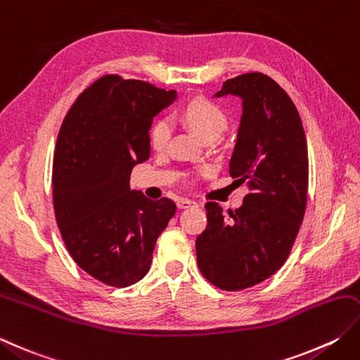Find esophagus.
I'll list each match as a JSON object with an SVG mask.
<instances>
[{"label": "esophagus", "instance_id": "esophagus-1", "mask_svg": "<svg viewBox=\"0 0 360 360\" xmlns=\"http://www.w3.org/2000/svg\"><path fill=\"white\" fill-rule=\"evenodd\" d=\"M176 206H178V209H188V207H196L198 204L192 200H187V198H178V201H176Z\"/></svg>", "mask_w": 360, "mask_h": 360}]
</instances>
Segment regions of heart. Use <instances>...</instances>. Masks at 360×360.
Listing matches in <instances>:
<instances>
[{
  "label": "heart",
  "instance_id": "b5f03b06",
  "mask_svg": "<svg viewBox=\"0 0 360 360\" xmlns=\"http://www.w3.org/2000/svg\"><path fill=\"white\" fill-rule=\"evenodd\" d=\"M179 117L193 129L200 139L215 137L218 139L223 134L228 124V118L224 112L207 100H195L188 103L181 110ZM172 136V124L167 118H160L151 128V145L154 150H164Z\"/></svg>",
  "mask_w": 360,
  "mask_h": 360
}]
</instances>
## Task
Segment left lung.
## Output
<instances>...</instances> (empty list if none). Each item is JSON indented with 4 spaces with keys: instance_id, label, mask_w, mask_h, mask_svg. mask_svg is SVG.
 <instances>
[{
    "instance_id": "8db88e82",
    "label": "left lung",
    "mask_w": 360,
    "mask_h": 360,
    "mask_svg": "<svg viewBox=\"0 0 360 360\" xmlns=\"http://www.w3.org/2000/svg\"><path fill=\"white\" fill-rule=\"evenodd\" d=\"M229 95L242 100L229 173L250 193L229 217L217 202L206 204L196 260L209 283L234 292L270 278L290 255L306 210L309 158L298 110L271 77H232L214 98Z\"/></svg>"
}]
</instances>
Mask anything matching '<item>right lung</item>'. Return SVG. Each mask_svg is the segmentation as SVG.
Here are the masks:
<instances>
[{"instance_id": "1", "label": "right lung", "mask_w": 360, "mask_h": 360, "mask_svg": "<svg viewBox=\"0 0 360 360\" xmlns=\"http://www.w3.org/2000/svg\"><path fill=\"white\" fill-rule=\"evenodd\" d=\"M176 90L104 76L77 98L60 126L53 164L56 221L75 262L112 287L150 271L160 232L176 204L131 190L129 176L150 159L153 118Z\"/></svg>"}]
</instances>
